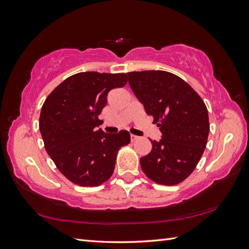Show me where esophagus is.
<instances>
[{"label":"esophagus","instance_id":"esophagus-1","mask_svg":"<svg viewBox=\"0 0 249 249\" xmlns=\"http://www.w3.org/2000/svg\"><path fill=\"white\" fill-rule=\"evenodd\" d=\"M137 139H138L137 136H135V135H131V141H132V142L135 141V140H137Z\"/></svg>","mask_w":249,"mask_h":249}]
</instances>
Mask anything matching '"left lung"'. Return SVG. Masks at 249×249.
Instances as JSON below:
<instances>
[{
    "mask_svg": "<svg viewBox=\"0 0 249 249\" xmlns=\"http://www.w3.org/2000/svg\"><path fill=\"white\" fill-rule=\"evenodd\" d=\"M132 91L160 127L159 141L140 159L146 177L157 184L177 185L189 177L206 148L210 132L205 103L187 83L171 72H127Z\"/></svg>",
    "mask_w": 249,
    "mask_h": 249,
    "instance_id": "left-lung-1",
    "label": "left lung"
}]
</instances>
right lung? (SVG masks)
Segmentation results:
<instances>
[{
  "label": "right lung",
  "mask_w": 249,
  "mask_h": 249,
  "mask_svg": "<svg viewBox=\"0 0 249 249\" xmlns=\"http://www.w3.org/2000/svg\"><path fill=\"white\" fill-rule=\"evenodd\" d=\"M125 73L79 72L64 80L44 101L39 130L44 147L62 175L73 184L96 187L114 171L119 148L130 133L106 134L96 127L110 90L124 87Z\"/></svg>",
  "instance_id": "1"
}]
</instances>
